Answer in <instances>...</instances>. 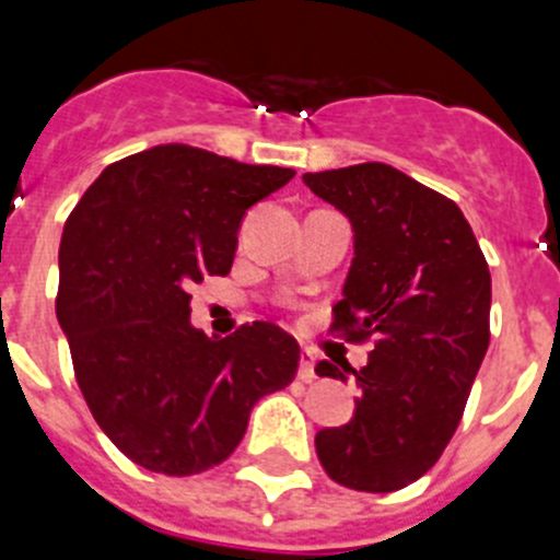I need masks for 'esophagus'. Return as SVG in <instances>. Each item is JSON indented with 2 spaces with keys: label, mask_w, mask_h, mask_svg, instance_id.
Instances as JSON below:
<instances>
[{
  "label": "esophagus",
  "mask_w": 560,
  "mask_h": 560,
  "mask_svg": "<svg viewBox=\"0 0 560 560\" xmlns=\"http://www.w3.org/2000/svg\"><path fill=\"white\" fill-rule=\"evenodd\" d=\"M298 376H301L303 382H314L316 380L314 354L312 352H301V369H298Z\"/></svg>",
  "instance_id": "obj_1"
}]
</instances>
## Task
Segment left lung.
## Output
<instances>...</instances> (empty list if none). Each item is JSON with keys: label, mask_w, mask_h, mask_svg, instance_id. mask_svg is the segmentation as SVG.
<instances>
[{"label": "left lung", "mask_w": 560, "mask_h": 560, "mask_svg": "<svg viewBox=\"0 0 560 560\" xmlns=\"http://www.w3.org/2000/svg\"><path fill=\"white\" fill-rule=\"evenodd\" d=\"M303 180L354 230L330 332L374 341L365 369L316 365L360 389L352 420L316 433V455L332 482L393 493L433 468L466 409L490 343L488 262L460 208L395 167L363 162Z\"/></svg>", "instance_id": "obj_1"}]
</instances>
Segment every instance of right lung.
Returning <instances> with one entry per match:
<instances>
[{
	"instance_id": "right-lung-1",
	"label": "right lung",
	"mask_w": 560,
	"mask_h": 560,
	"mask_svg": "<svg viewBox=\"0 0 560 560\" xmlns=\"http://www.w3.org/2000/svg\"><path fill=\"white\" fill-rule=\"evenodd\" d=\"M292 175L167 143L107 165L72 208L56 316L94 420L138 466H219L254 404L295 380L301 347L281 327L208 338L189 325L191 287L230 273L244 213Z\"/></svg>"
}]
</instances>
